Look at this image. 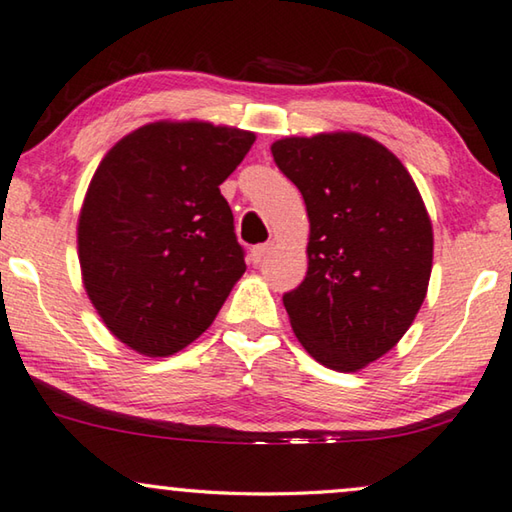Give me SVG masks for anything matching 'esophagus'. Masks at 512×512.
<instances>
[{"label":"esophagus","instance_id":"1","mask_svg":"<svg viewBox=\"0 0 512 512\" xmlns=\"http://www.w3.org/2000/svg\"><path fill=\"white\" fill-rule=\"evenodd\" d=\"M270 249H272V245L270 242H265V245H256V247H251V254H249V261L254 263V265H258L263 261V258L270 254Z\"/></svg>","mask_w":512,"mask_h":512}]
</instances>
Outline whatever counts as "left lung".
<instances>
[{
	"label": "left lung",
	"mask_w": 512,
	"mask_h": 512,
	"mask_svg": "<svg viewBox=\"0 0 512 512\" xmlns=\"http://www.w3.org/2000/svg\"><path fill=\"white\" fill-rule=\"evenodd\" d=\"M272 156L311 222L306 279L283 295L292 331L329 370H363L404 338L429 290L433 226L420 190L363 133L281 138Z\"/></svg>",
	"instance_id": "obj_1"
}]
</instances>
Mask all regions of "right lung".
Returning <instances> with one entry per match:
<instances>
[{
  "mask_svg": "<svg viewBox=\"0 0 512 512\" xmlns=\"http://www.w3.org/2000/svg\"><path fill=\"white\" fill-rule=\"evenodd\" d=\"M254 140L236 127L161 120L117 140L92 174L77 224L83 288L138 354L188 347L245 274L220 186Z\"/></svg>",
  "mask_w": 512,
  "mask_h": 512,
  "instance_id": "obj_1",
  "label": "right lung"
}]
</instances>
